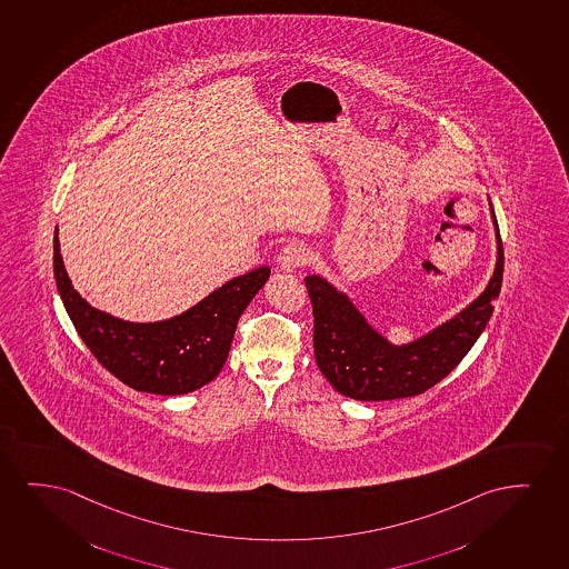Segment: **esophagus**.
Instances as JSON below:
<instances>
[{
  "instance_id": "1",
  "label": "esophagus",
  "mask_w": 569,
  "mask_h": 569,
  "mask_svg": "<svg viewBox=\"0 0 569 569\" xmlns=\"http://www.w3.org/2000/svg\"><path fill=\"white\" fill-rule=\"evenodd\" d=\"M309 260L310 251L303 243H289L276 257V262L283 272H293L297 268H303L305 264H309Z\"/></svg>"
}]
</instances>
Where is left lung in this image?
I'll use <instances>...</instances> for the list:
<instances>
[{"label": "left lung", "instance_id": "obj_1", "mask_svg": "<svg viewBox=\"0 0 569 569\" xmlns=\"http://www.w3.org/2000/svg\"><path fill=\"white\" fill-rule=\"evenodd\" d=\"M495 273L487 289L459 315L419 340L393 346L362 317L353 301L320 276H307L315 315V357L336 390L359 401L411 398L438 385L479 340L500 296L503 249L495 210Z\"/></svg>", "mask_w": 569, "mask_h": 569}]
</instances>
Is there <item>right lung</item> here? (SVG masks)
I'll return each instance as SVG.
<instances>
[{
  "instance_id": "right-lung-1",
  "label": "right lung",
  "mask_w": 569,
  "mask_h": 569,
  "mask_svg": "<svg viewBox=\"0 0 569 569\" xmlns=\"http://www.w3.org/2000/svg\"><path fill=\"white\" fill-rule=\"evenodd\" d=\"M53 276L81 340L113 377L137 391L181 396L212 382L228 359L237 320L270 278V268L223 283L200 303L160 322H127L90 307L69 280L53 233Z\"/></svg>"
}]
</instances>
